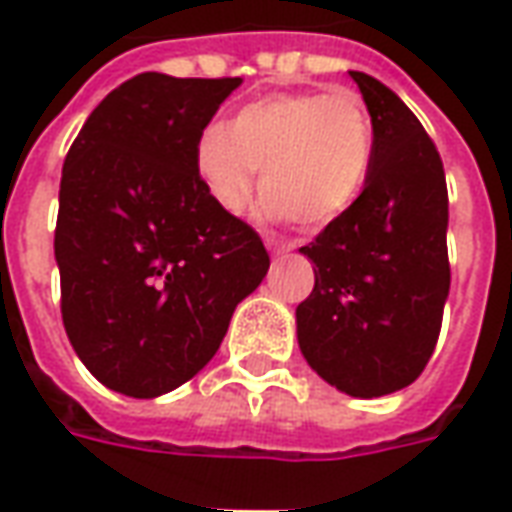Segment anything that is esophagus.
<instances>
[{
  "label": "esophagus",
  "mask_w": 512,
  "mask_h": 512,
  "mask_svg": "<svg viewBox=\"0 0 512 512\" xmlns=\"http://www.w3.org/2000/svg\"><path fill=\"white\" fill-rule=\"evenodd\" d=\"M268 249H271V255L274 257H282L288 255L290 249H293V244H290V241H274V238H268Z\"/></svg>",
  "instance_id": "esophagus-1"
}]
</instances>
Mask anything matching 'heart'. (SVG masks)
<instances>
[{
	"instance_id": "heart-1",
	"label": "heart",
	"mask_w": 512,
	"mask_h": 512,
	"mask_svg": "<svg viewBox=\"0 0 512 512\" xmlns=\"http://www.w3.org/2000/svg\"><path fill=\"white\" fill-rule=\"evenodd\" d=\"M376 156V128L351 90L271 93L241 106L227 123L205 128L194 145V172L224 213H241L257 169L268 219L326 227L362 197Z\"/></svg>"
}]
</instances>
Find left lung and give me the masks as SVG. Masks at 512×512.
<instances>
[{"instance_id":"obj_1","label":"left lung","mask_w":512,"mask_h":512,"mask_svg":"<svg viewBox=\"0 0 512 512\" xmlns=\"http://www.w3.org/2000/svg\"><path fill=\"white\" fill-rule=\"evenodd\" d=\"M376 128L362 197L301 255L315 288L296 307L307 365L351 397L414 384L436 348L450 293L447 180L436 145L386 84L351 71Z\"/></svg>"}]
</instances>
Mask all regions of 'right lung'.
<instances>
[{"label": "right lung", "mask_w": 512, "mask_h": 512, "mask_svg": "<svg viewBox=\"0 0 512 512\" xmlns=\"http://www.w3.org/2000/svg\"><path fill=\"white\" fill-rule=\"evenodd\" d=\"M238 84L139 73L95 106L65 156L62 323L120 395H167L197 376L266 277L260 235L219 211L194 172V145Z\"/></svg>", "instance_id": "1"}]
</instances>
